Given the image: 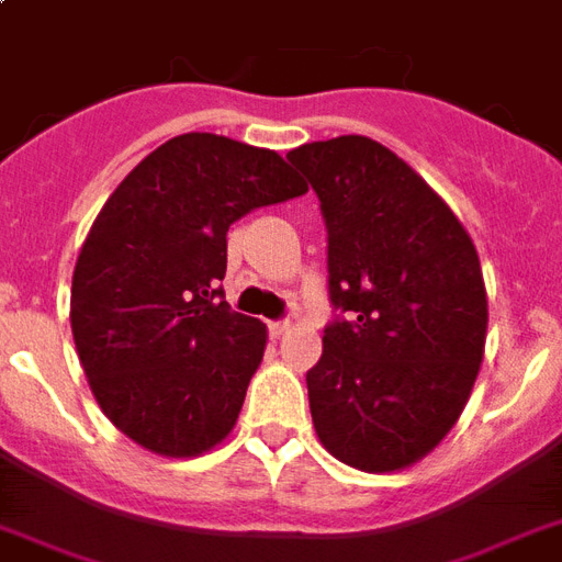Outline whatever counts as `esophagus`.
I'll return each instance as SVG.
<instances>
[{
    "mask_svg": "<svg viewBox=\"0 0 562 562\" xmlns=\"http://www.w3.org/2000/svg\"><path fill=\"white\" fill-rule=\"evenodd\" d=\"M289 321H271V324H268V329H271V335L273 338H280V335H285L289 333Z\"/></svg>",
    "mask_w": 562,
    "mask_h": 562,
    "instance_id": "obj_1",
    "label": "esophagus"
}]
</instances>
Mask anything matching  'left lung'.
Segmentation results:
<instances>
[{
    "mask_svg": "<svg viewBox=\"0 0 562 562\" xmlns=\"http://www.w3.org/2000/svg\"><path fill=\"white\" fill-rule=\"evenodd\" d=\"M289 162L321 201L341 312L306 373L315 431L347 467L405 470L449 435L479 375V250L443 198L368 136L306 143Z\"/></svg>",
    "mask_w": 562,
    "mask_h": 562,
    "instance_id": "obj_1",
    "label": "left lung"
}]
</instances>
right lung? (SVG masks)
<instances>
[{
    "mask_svg": "<svg viewBox=\"0 0 562 562\" xmlns=\"http://www.w3.org/2000/svg\"><path fill=\"white\" fill-rule=\"evenodd\" d=\"M308 187L277 151L183 134L110 194L72 273V338L95 402L166 458L233 431L268 329L227 306V229Z\"/></svg>",
    "mask_w": 562,
    "mask_h": 562,
    "instance_id": "add662e5",
    "label": "right lung"
}]
</instances>
